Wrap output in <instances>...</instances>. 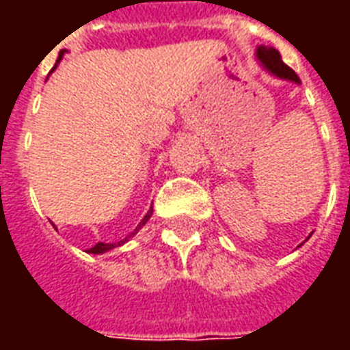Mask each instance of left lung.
Instances as JSON below:
<instances>
[{
    "label": "left lung",
    "instance_id": "obj_1",
    "mask_svg": "<svg viewBox=\"0 0 350 350\" xmlns=\"http://www.w3.org/2000/svg\"><path fill=\"white\" fill-rule=\"evenodd\" d=\"M257 59L258 64L262 65V69H266V71L270 72L271 77H275V79L281 80H288V82H294V84H300L298 75H296L291 67H286V65L283 64L281 54H279L275 49H271V46H258Z\"/></svg>",
    "mask_w": 350,
    "mask_h": 350
}]
</instances>
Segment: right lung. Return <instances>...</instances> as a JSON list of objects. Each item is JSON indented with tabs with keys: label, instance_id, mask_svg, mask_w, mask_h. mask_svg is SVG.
Listing matches in <instances>:
<instances>
[{
	"label": "right lung",
	"instance_id": "obj_1",
	"mask_svg": "<svg viewBox=\"0 0 350 350\" xmlns=\"http://www.w3.org/2000/svg\"><path fill=\"white\" fill-rule=\"evenodd\" d=\"M64 54H65V50H62V52H59V57H57L56 65H54V69H56L57 64L62 62V57H64ZM54 69H52V71H54ZM150 217H152V210H150V212L146 213L144 219H142V221H140V223H138V227L135 228V230H133V232H131V234L127 236V238H123V240H120V242H114V243H105V242L95 243L93 247H90V250H88V253H92V255H103V253H107V251H112V250H116V247H120V245H123V243H127V242H129V238H133V236L137 234V232H138V230H140V228L144 227V225H146V223H148V219H150Z\"/></svg>",
	"mask_w": 350,
	"mask_h": 350
}]
</instances>
